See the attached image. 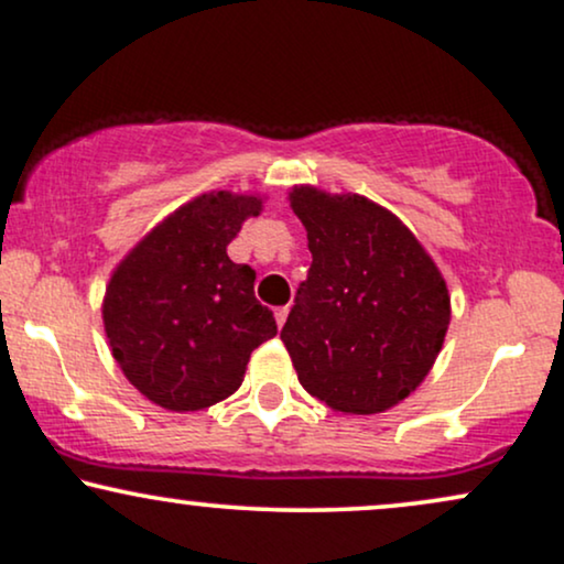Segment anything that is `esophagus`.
<instances>
[{"label": "esophagus", "instance_id": "esophagus-1", "mask_svg": "<svg viewBox=\"0 0 564 564\" xmlns=\"http://www.w3.org/2000/svg\"><path fill=\"white\" fill-rule=\"evenodd\" d=\"M288 314H290V308H288V305H282V308H276V311H274L276 326H280V329H282V326H284V322H288Z\"/></svg>", "mask_w": 564, "mask_h": 564}]
</instances>
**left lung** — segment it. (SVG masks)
Instances as JSON below:
<instances>
[{"label": "left lung", "instance_id": "8db88e82", "mask_svg": "<svg viewBox=\"0 0 564 564\" xmlns=\"http://www.w3.org/2000/svg\"><path fill=\"white\" fill-rule=\"evenodd\" d=\"M290 206L314 256L280 335L297 379L339 413H384L440 356L447 284L413 232L373 200L295 187Z\"/></svg>", "mask_w": 564, "mask_h": 564}]
</instances>
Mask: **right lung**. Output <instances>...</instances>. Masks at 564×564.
Here are the masks:
<instances>
[{
    "label": "right lung",
    "mask_w": 564,
    "mask_h": 564,
    "mask_svg": "<svg viewBox=\"0 0 564 564\" xmlns=\"http://www.w3.org/2000/svg\"><path fill=\"white\" fill-rule=\"evenodd\" d=\"M261 198L206 193L151 229L109 280L104 329L138 392L166 410H200L242 384L250 352L276 335L256 301V271L227 246Z\"/></svg>",
    "instance_id": "obj_1"
}]
</instances>
